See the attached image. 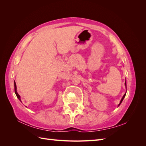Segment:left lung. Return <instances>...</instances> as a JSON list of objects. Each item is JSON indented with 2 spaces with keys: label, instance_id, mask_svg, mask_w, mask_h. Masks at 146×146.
Masks as SVG:
<instances>
[{
  "label": "left lung",
  "instance_id": "8db88e82",
  "mask_svg": "<svg viewBox=\"0 0 146 146\" xmlns=\"http://www.w3.org/2000/svg\"><path fill=\"white\" fill-rule=\"evenodd\" d=\"M125 87H126V88H127V84H126V81L125 82ZM125 95H126V92H125V93L124 94V95H123V97H122V98L121 99V101H120V103H119V104L118 105V107H119V105H121V104L122 103V100H123V99H124V98H125Z\"/></svg>",
  "mask_w": 146,
  "mask_h": 146
}]
</instances>
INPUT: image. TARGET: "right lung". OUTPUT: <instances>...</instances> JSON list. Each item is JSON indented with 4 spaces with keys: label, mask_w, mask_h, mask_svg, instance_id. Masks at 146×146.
I'll list each match as a JSON object with an SVG mask.
<instances>
[{
    "label": "right lung",
    "mask_w": 146,
    "mask_h": 146,
    "mask_svg": "<svg viewBox=\"0 0 146 146\" xmlns=\"http://www.w3.org/2000/svg\"><path fill=\"white\" fill-rule=\"evenodd\" d=\"M14 85H15V94H16V96H17V98H18V99L21 102V96L19 95V94L17 93V87H16V84L15 81L14 82Z\"/></svg>",
    "instance_id": "right-lung-1"
}]
</instances>
